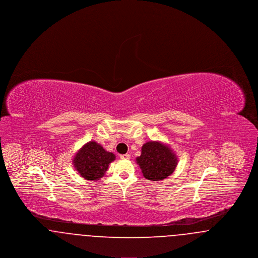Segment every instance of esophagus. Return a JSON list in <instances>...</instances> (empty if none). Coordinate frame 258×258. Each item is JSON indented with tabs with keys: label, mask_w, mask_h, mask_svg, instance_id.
<instances>
[{
	"label": "esophagus",
	"mask_w": 258,
	"mask_h": 258,
	"mask_svg": "<svg viewBox=\"0 0 258 258\" xmlns=\"http://www.w3.org/2000/svg\"><path fill=\"white\" fill-rule=\"evenodd\" d=\"M120 158H121L122 160H130V159H131V155H130V154H124V155H121Z\"/></svg>",
	"instance_id": "1"
}]
</instances>
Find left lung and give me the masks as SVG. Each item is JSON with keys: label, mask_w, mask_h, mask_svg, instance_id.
Here are the masks:
<instances>
[{"label": "left lung", "mask_w": 258, "mask_h": 258, "mask_svg": "<svg viewBox=\"0 0 258 258\" xmlns=\"http://www.w3.org/2000/svg\"><path fill=\"white\" fill-rule=\"evenodd\" d=\"M143 176L149 181H161L175 170L178 159L169 146L149 141L141 149V156L136 158Z\"/></svg>", "instance_id": "1"}]
</instances>
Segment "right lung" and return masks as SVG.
Listing matches in <instances>:
<instances>
[{"mask_svg":"<svg viewBox=\"0 0 258 258\" xmlns=\"http://www.w3.org/2000/svg\"><path fill=\"white\" fill-rule=\"evenodd\" d=\"M115 160V155L95 141H90L74 156L73 163L79 175L87 180H99L109 163Z\"/></svg>","mask_w":258,"mask_h":258,"instance_id":"right-lung-1","label":"right lung"}]
</instances>
